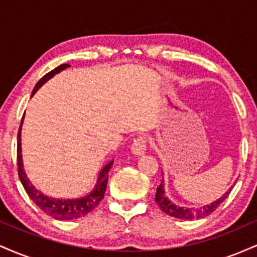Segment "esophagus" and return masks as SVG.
Segmentation results:
<instances>
[{
  "label": "esophagus",
  "mask_w": 257,
  "mask_h": 257,
  "mask_svg": "<svg viewBox=\"0 0 257 257\" xmlns=\"http://www.w3.org/2000/svg\"><path fill=\"white\" fill-rule=\"evenodd\" d=\"M147 150V145H146V140L144 138L138 139L134 144H133L132 147V152L134 153L135 156H143L144 153L146 152Z\"/></svg>",
  "instance_id": "obj_1"
}]
</instances>
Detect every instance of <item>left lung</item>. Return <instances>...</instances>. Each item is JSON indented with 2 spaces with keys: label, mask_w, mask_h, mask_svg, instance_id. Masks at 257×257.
I'll return each instance as SVG.
<instances>
[{
  "label": "left lung",
  "mask_w": 257,
  "mask_h": 257,
  "mask_svg": "<svg viewBox=\"0 0 257 257\" xmlns=\"http://www.w3.org/2000/svg\"><path fill=\"white\" fill-rule=\"evenodd\" d=\"M233 186L228 188L227 192L223 193L222 197H220L219 199H216L215 202L210 203L208 205H203L200 208H187V206H181L175 204V203L172 202L168 196L166 194V188H164V180L162 179V182L159 184L157 187V191H156V203L159 205L161 210L167 215H170V216L176 217V219H182V220H192V219H202V217L208 216L213 211L216 210V208L219 206L221 203L225 200L228 194L231 193Z\"/></svg>",
  "instance_id": "8db88e82"
}]
</instances>
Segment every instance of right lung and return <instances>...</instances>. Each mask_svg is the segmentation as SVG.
<instances>
[{"instance_id":"1","label":"right lung","mask_w":257,"mask_h":257,"mask_svg":"<svg viewBox=\"0 0 257 257\" xmlns=\"http://www.w3.org/2000/svg\"><path fill=\"white\" fill-rule=\"evenodd\" d=\"M70 67L69 64H63L60 66L55 67L51 72L44 75L37 84L35 85L34 90H32L31 96L35 95V93L40 89L42 85L46 83L48 79L54 77L59 72L63 70ZM24 122V117L22 118L20 123L19 132H18V146H17V162H18V175H19L20 182H22L23 187L30 197L32 202L36 204L43 213H46L49 216H52L55 220H73L78 219V217L84 216L88 213H90L96 205L99 204L100 200L104 198V194L106 191V186H107L108 172H110L113 161L108 162L106 166L99 172L98 180H96L95 187L89 193L85 194L84 197H79V198H53V197L47 196L43 192H41L38 188L35 187L30 181V179L26 175L24 169V163H23V156H22V125Z\"/></svg>"}]
</instances>
